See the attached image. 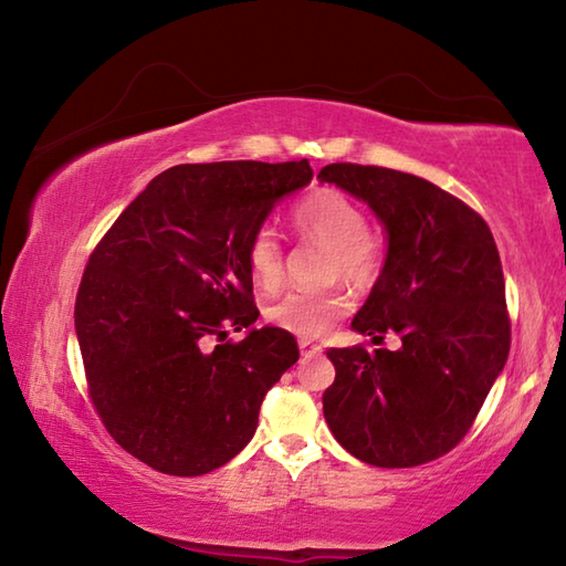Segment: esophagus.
<instances>
[{
    "mask_svg": "<svg viewBox=\"0 0 566 566\" xmlns=\"http://www.w3.org/2000/svg\"><path fill=\"white\" fill-rule=\"evenodd\" d=\"M300 352H302V357H314V354L322 352V347H319V344L310 342V339H302L300 342Z\"/></svg>",
    "mask_w": 566,
    "mask_h": 566,
    "instance_id": "obj_1",
    "label": "esophagus"
}]
</instances>
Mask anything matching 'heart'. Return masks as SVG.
Listing matches in <instances>:
<instances>
[{
	"mask_svg": "<svg viewBox=\"0 0 566 566\" xmlns=\"http://www.w3.org/2000/svg\"><path fill=\"white\" fill-rule=\"evenodd\" d=\"M292 224L310 242L327 247L332 252L329 274L344 282L364 286L375 280L379 270V244L367 232V217L337 189H319L304 197L292 209ZM247 262L254 282L272 290L284 272L282 242L272 227H260L247 244ZM349 310V300L334 290H294L282 294L270 310L276 327L296 337H324Z\"/></svg>",
	"mask_w": 566,
	"mask_h": 566,
	"instance_id": "obj_1",
	"label": "heart"
}]
</instances>
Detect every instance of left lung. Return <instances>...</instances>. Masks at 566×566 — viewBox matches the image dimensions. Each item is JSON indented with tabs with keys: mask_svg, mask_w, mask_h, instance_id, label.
Listing matches in <instances>:
<instances>
[{
	"mask_svg": "<svg viewBox=\"0 0 566 566\" xmlns=\"http://www.w3.org/2000/svg\"><path fill=\"white\" fill-rule=\"evenodd\" d=\"M319 181L367 205L387 254L352 329L397 332V352L327 349L334 385L324 419L361 462L405 469L454 449L510 357L504 274L474 209L407 171L327 165Z\"/></svg>",
	"mask_w": 566,
	"mask_h": 566,
	"instance_id": "obj_1",
	"label": "left lung"
}]
</instances>
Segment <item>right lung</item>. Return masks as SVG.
<instances>
[{
	"mask_svg": "<svg viewBox=\"0 0 566 566\" xmlns=\"http://www.w3.org/2000/svg\"><path fill=\"white\" fill-rule=\"evenodd\" d=\"M310 181L306 159L177 165L94 249L74 329L94 407L139 462L199 476L252 442L262 399L300 347L286 329L254 327L247 244ZM229 328L245 339L224 343Z\"/></svg>",
	"mask_w": 566,
	"mask_h": 566,
	"instance_id": "obj_1",
	"label": "right lung"
}]
</instances>
